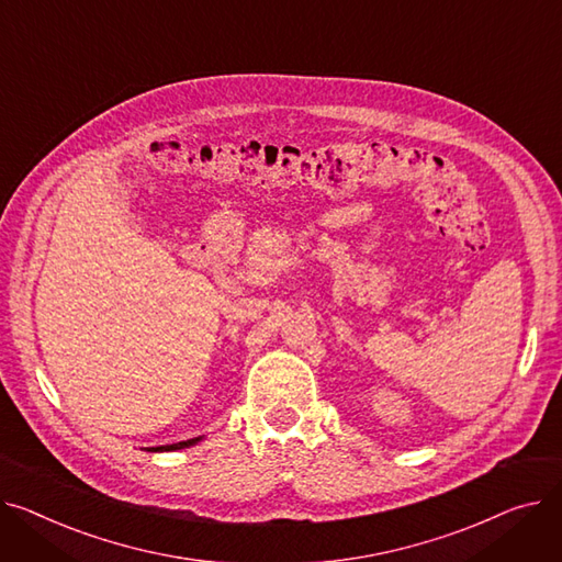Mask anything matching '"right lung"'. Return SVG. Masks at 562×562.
Returning a JSON list of instances; mask_svg holds the SVG:
<instances>
[{"instance_id": "obj_1", "label": "right lung", "mask_w": 562, "mask_h": 562, "mask_svg": "<svg viewBox=\"0 0 562 562\" xmlns=\"http://www.w3.org/2000/svg\"><path fill=\"white\" fill-rule=\"evenodd\" d=\"M200 438H192V440H186V442H177V445H165V447H151L149 451H177V449H186L190 445H194Z\"/></svg>"}]
</instances>
